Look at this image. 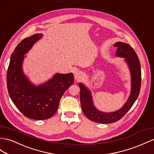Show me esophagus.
<instances>
[{
	"instance_id": "esophagus-1",
	"label": "esophagus",
	"mask_w": 154,
	"mask_h": 154,
	"mask_svg": "<svg viewBox=\"0 0 154 154\" xmlns=\"http://www.w3.org/2000/svg\"><path fill=\"white\" fill-rule=\"evenodd\" d=\"M83 77H84V72L80 71V70H78V71L74 73V78L76 80H81V79L83 78Z\"/></svg>"
}]
</instances>
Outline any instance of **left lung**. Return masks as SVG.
<instances>
[{
  "label": "left lung",
  "mask_w": 154,
  "mask_h": 154,
  "mask_svg": "<svg viewBox=\"0 0 154 154\" xmlns=\"http://www.w3.org/2000/svg\"><path fill=\"white\" fill-rule=\"evenodd\" d=\"M115 56L124 58L131 75V92L127 101L120 109L113 112H103L98 110L93 103L91 91L82 83L78 84L80 89V102L83 112L87 119L97 123L110 124L117 122L131 109L137 98L141 85V69L139 57L130 45L117 42Z\"/></svg>",
  "instance_id": "8db88e82"
}]
</instances>
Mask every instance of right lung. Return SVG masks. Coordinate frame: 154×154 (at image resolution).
Returning <instances> with one entry per match:
<instances>
[{
  "instance_id": "right-lung-1",
  "label": "right lung",
  "mask_w": 154,
  "mask_h": 154,
  "mask_svg": "<svg viewBox=\"0 0 154 154\" xmlns=\"http://www.w3.org/2000/svg\"><path fill=\"white\" fill-rule=\"evenodd\" d=\"M42 37V34H35L17 45L11 56L7 72V87L12 102L25 117L34 120L52 117L61 97L74 83L72 73H56L37 85L24 74L23 63L25 54Z\"/></svg>"
}]
</instances>
